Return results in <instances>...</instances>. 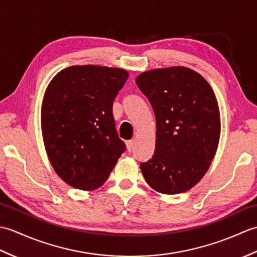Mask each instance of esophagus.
Returning a JSON list of instances; mask_svg holds the SVG:
<instances>
[{"mask_svg":"<svg viewBox=\"0 0 257 257\" xmlns=\"http://www.w3.org/2000/svg\"><path fill=\"white\" fill-rule=\"evenodd\" d=\"M134 146H135L134 140H128V141H125V147H127V150H128L129 152L134 149Z\"/></svg>","mask_w":257,"mask_h":257,"instance_id":"esophagus-1","label":"esophagus"}]
</instances>
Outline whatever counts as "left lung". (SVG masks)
Instances as JSON below:
<instances>
[{
  "label": "left lung",
  "instance_id": "1",
  "mask_svg": "<svg viewBox=\"0 0 257 257\" xmlns=\"http://www.w3.org/2000/svg\"><path fill=\"white\" fill-rule=\"evenodd\" d=\"M156 114V148L140 165L147 183L162 194L193 188L209 170L221 136V117L210 84L195 70L171 66L136 78Z\"/></svg>",
  "mask_w": 257,
  "mask_h": 257
}]
</instances>
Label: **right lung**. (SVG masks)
<instances>
[{
    "label": "right lung",
    "mask_w": 257,
    "mask_h": 257,
    "mask_svg": "<svg viewBox=\"0 0 257 257\" xmlns=\"http://www.w3.org/2000/svg\"><path fill=\"white\" fill-rule=\"evenodd\" d=\"M128 76L122 68L76 65L57 73L46 87L43 141L54 171L70 187L100 188L124 151L112 102Z\"/></svg>",
    "instance_id": "obj_1"
}]
</instances>
